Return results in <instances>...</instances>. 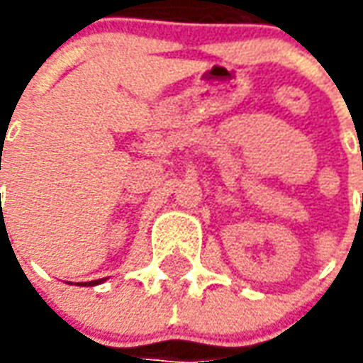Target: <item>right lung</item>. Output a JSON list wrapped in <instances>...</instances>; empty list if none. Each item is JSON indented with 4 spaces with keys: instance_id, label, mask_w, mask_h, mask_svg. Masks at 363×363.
I'll use <instances>...</instances> for the list:
<instances>
[{
    "instance_id": "obj_1",
    "label": "right lung",
    "mask_w": 363,
    "mask_h": 363,
    "mask_svg": "<svg viewBox=\"0 0 363 363\" xmlns=\"http://www.w3.org/2000/svg\"><path fill=\"white\" fill-rule=\"evenodd\" d=\"M99 281H103V280H95V281H85L87 286H93V284H99Z\"/></svg>"
}]
</instances>
